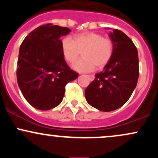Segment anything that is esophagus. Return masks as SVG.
I'll use <instances>...</instances> for the list:
<instances>
[{
    "label": "esophagus",
    "instance_id": "obj_1",
    "mask_svg": "<svg viewBox=\"0 0 158 158\" xmlns=\"http://www.w3.org/2000/svg\"><path fill=\"white\" fill-rule=\"evenodd\" d=\"M88 77H89L90 81H93L94 79V75H88Z\"/></svg>",
    "mask_w": 158,
    "mask_h": 158
}]
</instances>
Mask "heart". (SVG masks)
<instances>
[{
    "label": "heart",
    "instance_id": "1",
    "mask_svg": "<svg viewBox=\"0 0 158 158\" xmlns=\"http://www.w3.org/2000/svg\"><path fill=\"white\" fill-rule=\"evenodd\" d=\"M61 52L65 61L73 63L82 52V59L73 64L79 72L92 71L95 66L102 68L111 59L114 43L109 38H104L94 32H85L74 36L64 37L61 41Z\"/></svg>",
    "mask_w": 158,
    "mask_h": 158
}]
</instances>
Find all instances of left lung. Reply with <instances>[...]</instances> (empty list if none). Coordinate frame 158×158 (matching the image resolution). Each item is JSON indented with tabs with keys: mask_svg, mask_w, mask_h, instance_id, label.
Here are the masks:
<instances>
[{
	"mask_svg": "<svg viewBox=\"0 0 158 158\" xmlns=\"http://www.w3.org/2000/svg\"><path fill=\"white\" fill-rule=\"evenodd\" d=\"M109 37L114 43L111 59L85 92L88 104L105 112L118 109L128 100L139 77L138 52L133 41L116 29Z\"/></svg>",
	"mask_w": 158,
	"mask_h": 158,
	"instance_id": "8db88e82",
	"label": "left lung"
}]
</instances>
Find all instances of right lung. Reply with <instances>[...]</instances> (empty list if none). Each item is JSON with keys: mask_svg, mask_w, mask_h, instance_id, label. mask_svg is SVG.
Here are the masks:
<instances>
[{"mask_svg": "<svg viewBox=\"0 0 158 158\" xmlns=\"http://www.w3.org/2000/svg\"><path fill=\"white\" fill-rule=\"evenodd\" d=\"M70 31L52 23L41 25L30 32L20 46L18 85L36 109L47 110L59 106L65 85L79 76L70 70L61 52L60 38Z\"/></svg>", "mask_w": 158, "mask_h": 158, "instance_id": "obj_1", "label": "right lung"}]
</instances>
